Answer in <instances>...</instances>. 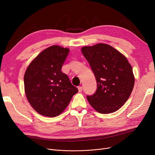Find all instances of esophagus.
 <instances>
[{"mask_svg":"<svg viewBox=\"0 0 155 155\" xmlns=\"http://www.w3.org/2000/svg\"><path fill=\"white\" fill-rule=\"evenodd\" d=\"M78 92H81L82 91V87H78Z\"/></svg>","mask_w":155,"mask_h":155,"instance_id":"esophagus-1","label":"esophagus"}]
</instances>
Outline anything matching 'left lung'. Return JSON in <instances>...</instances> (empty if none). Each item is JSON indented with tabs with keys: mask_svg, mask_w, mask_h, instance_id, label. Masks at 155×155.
Here are the masks:
<instances>
[{
	"mask_svg": "<svg viewBox=\"0 0 155 155\" xmlns=\"http://www.w3.org/2000/svg\"><path fill=\"white\" fill-rule=\"evenodd\" d=\"M81 50L97 84L95 93L87 97L89 104L101 114L117 111L133 91L135 80L131 65L124 55L107 44L84 46Z\"/></svg>",
	"mask_w": 155,
	"mask_h": 155,
	"instance_id": "obj_1",
	"label": "left lung"
}]
</instances>
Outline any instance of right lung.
I'll return each mask as SVG.
<instances>
[{
	"mask_svg": "<svg viewBox=\"0 0 155 155\" xmlns=\"http://www.w3.org/2000/svg\"><path fill=\"white\" fill-rule=\"evenodd\" d=\"M70 50L58 45L47 48L28 67L24 77V91L32 107L39 114L59 116L78 92L61 71Z\"/></svg>",
	"mask_w": 155,
	"mask_h": 155,
	"instance_id": "right-lung-1",
	"label": "right lung"
}]
</instances>
